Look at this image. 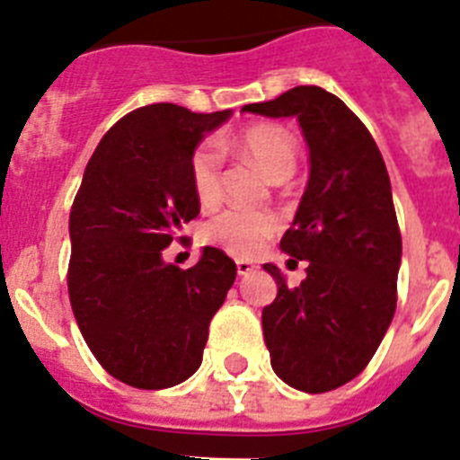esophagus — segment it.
Segmentation results:
<instances>
[{
    "mask_svg": "<svg viewBox=\"0 0 460 460\" xmlns=\"http://www.w3.org/2000/svg\"><path fill=\"white\" fill-rule=\"evenodd\" d=\"M255 270V265L253 262H251V260H237V274L239 276H246V274H251V271Z\"/></svg>",
    "mask_w": 460,
    "mask_h": 460,
    "instance_id": "34e87169",
    "label": "esophagus"
}]
</instances>
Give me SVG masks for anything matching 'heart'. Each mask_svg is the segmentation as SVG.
Wrapping results in <instances>:
<instances>
[{
  "label": "heart",
  "mask_w": 460,
  "mask_h": 460,
  "mask_svg": "<svg viewBox=\"0 0 460 460\" xmlns=\"http://www.w3.org/2000/svg\"><path fill=\"white\" fill-rule=\"evenodd\" d=\"M230 147L253 158L271 180H288L296 168V137L279 124H253L227 140ZM190 189L202 207L217 205L221 198V154L214 142H202L190 154ZM279 230V217L270 209H226L205 227V239L227 253L246 258Z\"/></svg>",
  "instance_id": "heart-1"
}]
</instances>
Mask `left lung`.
<instances>
[{
    "instance_id": "left-lung-1",
    "label": "left lung",
    "mask_w": 460,
    "mask_h": 460,
    "mask_svg": "<svg viewBox=\"0 0 460 460\" xmlns=\"http://www.w3.org/2000/svg\"><path fill=\"white\" fill-rule=\"evenodd\" d=\"M242 110L295 117L308 145L306 190L280 239L290 262H308L306 279L288 288L279 267L262 265L279 286L262 332L280 380L332 392L367 368L396 311L401 233L387 168L367 126L323 87L302 84Z\"/></svg>"
}]
</instances>
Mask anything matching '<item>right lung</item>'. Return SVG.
<instances>
[{
    "instance_id": "right-lung-1",
    "label": "right lung",
    "mask_w": 460,
    "mask_h": 460,
    "mask_svg": "<svg viewBox=\"0 0 460 460\" xmlns=\"http://www.w3.org/2000/svg\"><path fill=\"white\" fill-rule=\"evenodd\" d=\"M230 115L145 105L105 133L84 168L68 218V296L89 350L131 387L168 389L200 368L209 323L237 276L211 246L190 270L164 260L200 214L190 154Z\"/></svg>"
}]
</instances>
